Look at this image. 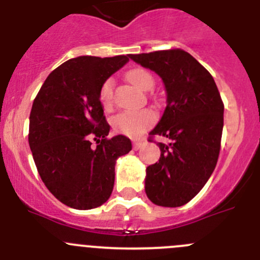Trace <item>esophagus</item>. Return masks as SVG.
Segmentation results:
<instances>
[{"instance_id": "1", "label": "esophagus", "mask_w": 260, "mask_h": 260, "mask_svg": "<svg viewBox=\"0 0 260 260\" xmlns=\"http://www.w3.org/2000/svg\"><path fill=\"white\" fill-rule=\"evenodd\" d=\"M142 145H144V142H142V141H136V142H133V149H135V150L141 149Z\"/></svg>"}]
</instances>
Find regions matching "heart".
I'll return each instance as SVG.
<instances>
[{
    "label": "heart",
    "instance_id": "1",
    "mask_svg": "<svg viewBox=\"0 0 260 260\" xmlns=\"http://www.w3.org/2000/svg\"><path fill=\"white\" fill-rule=\"evenodd\" d=\"M125 78L129 83L140 89H150L154 86V78L152 75L142 68H133L125 73ZM113 91L114 82L113 79H106L100 87L99 91V99L100 103L105 108H110L113 104ZM156 115L150 109H142V110H124L116 114L111 119V124L116 132L128 137H140L144 135L145 131L155 122Z\"/></svg>",
    "mask_w": 260,
    "mask_h": 260
}]
</instances>
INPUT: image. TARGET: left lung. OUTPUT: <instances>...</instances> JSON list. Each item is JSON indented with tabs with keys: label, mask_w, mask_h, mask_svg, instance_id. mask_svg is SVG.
I'll list each match as a JSON object with an SVG mask.
<instances>
[{
	"label": "left lung",
	"mask_w": 260,
	"mask_h": 260,
	"mask_svg": "<svg viewBox=\"0 0 260 260\" xmlns=\"http://www.w3.org/2000/svg\"><path fill=\"white\" fill-rule=\"evenodd\" d=\"M129 57L159 74L167 89V108L149 141L161 136L171 142H157L161 152L146 168L145 191L160 207H182L200 192L217 166L224 105L212 74L186 51Z\"/></svg>",
	"instance_id": "8db88e82"
}]
</instances>
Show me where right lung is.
Segmentation results:
<instances>
[{
  "instance_id": "add662e5",
  "label": "right lung",
  "mask_w": 260,
  "mask_h": 260,
  "mask_svg": "<svg viewBox=\"0 0 260 260\" xmlns=\"http://www.w3.org/2000/svg\"><path fill=\"white\" fill-rule=\"evenodd\" d=\"M128 56H79L50 73L29 116L28 141L43 183L57 200L79 210L101 207L113 192L115 161L131 140L108 137L100 87ZM96 146L91 145V140Z\"/></svg>"
}]
</instances>
